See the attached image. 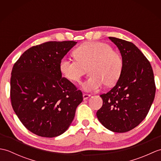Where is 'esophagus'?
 <instances>
[{
    "label": "esophagus",
    "mask_w": 161,
    "mask_h": 161,
    "mask_svg": "<svg viewBox=\"0 0 161 161\" xmlns=\"http://www.w3.org/2000/svg\"><path fill=\"white\" fill-rule=\"evenodd\" d=\"M91 97V95L85 94V93H84V94H83V99H84V100H87V99H88V97Z\"/></svg>",
    "instance_id": "1"
}]
</instances>
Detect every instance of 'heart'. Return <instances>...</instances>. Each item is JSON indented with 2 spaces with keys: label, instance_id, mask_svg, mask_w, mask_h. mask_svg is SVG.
Here are the masks:
<instances>
[{
  "label": "heart",
  "instance_id": "b5f03b06",
  "mask_svg": "<svg viewBox=\"0 0 161 161\" xmlns=\"http://www.w3.org/2000/svg\"><path fill=\"white\" fill-rule=\"evenodd\" d=\"M74 55L77 60L62 58L59 69L64 76L73 82H79L86 69L89 70L91 76L81 85L84 91H96L104 84L112 86L121 77L124 67L122 57L107 43H84L74 51Z\"/></svg>",
  "mask_w": 161,
  "mask_h": 161
}]
</instances>
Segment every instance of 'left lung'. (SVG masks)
I'll return each instance as SVG.
<instances>
[{
	"label": "left lung",
	"mask_w": 161,
	"mask_h": 161,
	"mask_svg": "<svg viewBox=\"0 0 161 161\" xmlns=\"http://www.w3.org/2000/svg\"><path fill=\"white\" fill-rule=\"evenodd\" d=\"M108 39L119 49L124 67L115 86L100 95L103 104L96 115L107 129L124 133L137 126L147 115L155 97L154 77L149 61L134 44Z\"/></svg>",
	"instance_id": "obj_1"
}]
</instances>
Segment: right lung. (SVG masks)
<instances>
[{
  "mask_svg": "<svg viewBox=\"0 0 161 161\" xmlns=\"http://www.w3.org/2000/svg\"><path fill=\"white\" fill-rule=\"evenodd\" d=\"M77 42H49L27 50L14 65L12 106L30 131L46 138L64 133L83 101L81 91L62 77L60 61Z\"/></svg>",
  "mask_w": 161,
  "mask_h": 161,
  "instance_id": "add662e5",
  "label": "right lung"
}]
</instances>
